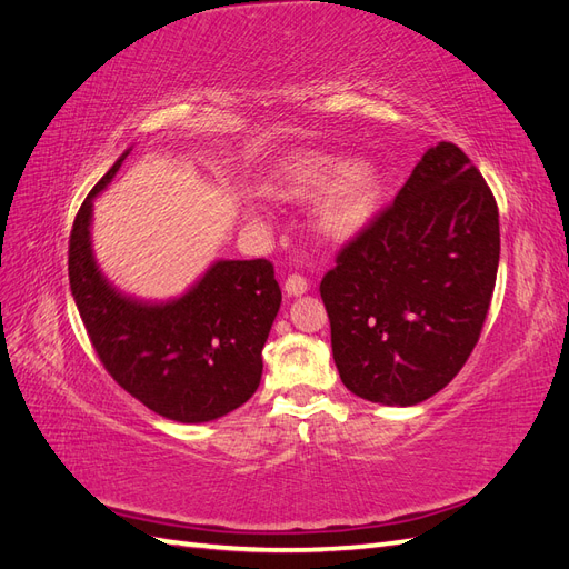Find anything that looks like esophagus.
<instances>
[{"label":"esophagus","mask_w":569,"mask_h":569,"mask_svg":"<svg viewBox=\"0 0 569 569\" xmlns=\"http://www.w3.org/2000/svg\"><path fill=\"white\" fill-rule=\"evenodd\" d=\"M284 291H287V297H301V295H306L308 291V282H306V278L303 274H289V278L284 280Z\"/></svg>","instance_id":"34e87169"}]
</instances>
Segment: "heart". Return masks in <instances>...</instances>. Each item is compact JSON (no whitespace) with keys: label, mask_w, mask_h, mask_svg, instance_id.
I'll use <instances>...</instances> for the list:
<instances>
[{"label":"heart","mask_w":569,"mask_h":569,"mask_svg":"<svg viewBox=\"0 0 569 569\" xmlns=\"http://www.w3.org/2000/svg\"><path fill=\"white\" fill-rule=\"evenodd\" d=\"M380 170L366 159L341 163L332 153L308 151L291 157L272 180V192L303 201L320 192L313 218L325 237L347 239L363 230L380 199Z\"/></svg>","instance_id":"b5f03b06"}]
</instances>
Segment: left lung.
Masks as SVG:
<instances>
[{
  "instance_id": "obj_1",
  "label": "left lung",
  "mask_w": 569,
  "mask_h": 569,
  "mask_svg": "<svg viewBox=\"0 0 569 569\" xmlns=\"http://www.w3.org/2000/svg\"><path fill=\"white\" fill-rule=\"evenodd\" d=\"M498 253L485 178L456 144L427 149L320 282L343 387L372 403L416 406L449 385L485 327Z\"/></svg>"
}]
</instances>
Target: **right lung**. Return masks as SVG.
Masks as SVG:
<instances>
[{"label": "right lung", "instance_id": "right-lung-1", "mask_svg": "<svg viewBox=\"0 0 569 569\" xmlns=\"http://www.w3.org/2000/svg\"><path fill=\"white\" fill-rule=\"evenodd\" d=\"M123 151L76 216L68 280L84 330L113 380L176 422H211L261 385L263 347L282 291L272 263L216 261L182 297L142 301L118 291L92 253V201L123 166Z\"/></svg>", "mask_w": 569, "mask_h": 569}]
</instances>
